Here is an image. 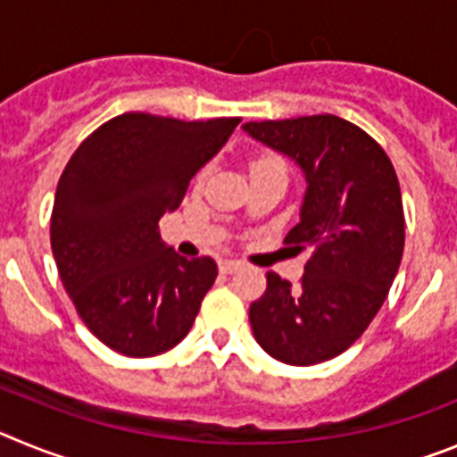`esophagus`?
Masks as SVG:
<instances>
[{
  "label": "esophagus",
  "mask_w": 457,
  "mask_h": 457,
  "mask_svg": "<svg viewBox=\"0 0 457 457\" xmlns=\"http://www.w3.org/2000/svg\"><path fill=\"white\" fill-rule=\"evenodd\" d=\"M240 268H242L240 261H221L220 263V270L224 274H233V272H237Z\"/></svg>",
  "instance_id": "esophagus-1"
}]
</instances>
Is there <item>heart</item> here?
I'll list each match as a JSON object with an SVG mask.
<instances>
[{"instance_id": "heart-1", "label": "heart", "mask_w": 457, "mask_h": 457, "mask_svg": "<svg viewBox=\"0 0 457 457\" xmlns=\"http://www.w3.org/2000/svg\"><path fill=\"white\" fill-rule=\"evenodd\" d=\"M256 167H278V169H284L278 162H274V160H261V162L253 164V169H256ZM199 180H204V176H201Z\"/></svg>"}]
</instances>
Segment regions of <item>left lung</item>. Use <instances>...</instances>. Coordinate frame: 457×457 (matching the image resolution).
Returning a JSON list of instances; mask_svg holds the SVG:
<instances>
[{
	"label": "left lung",
	"mask_w": 457,
	"mask_h": 457,
	"mask_svg": "<svg viewBox=\"0 0 457 457\" xmlns=\"http://www.w3.org/2000/svg\"><path fill=\"white\" fill-rule=\"evenodd\" d=\"M242 130L300 167L304 199L286 245L313 249L297 288L268 274V290L249 306L253 337L284 364H320L364 334L401 268L398 179L386 153L338 116L261 120Z\"/></svg>",
	"instance_id": "8db88e82"
}]
</instances>
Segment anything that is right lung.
<instances>
[{"label": "right lung", "instance_id": "1", "mask_svg": "<svg viewBox=\"0 0 457 457\" xmlns=\"http://www.w3.org/2000/svg\"><path fill=\"white\" fill-rule=\"evenodd\" d=\"M240 119L185 123L123 114L82 141L56 185L50 240L84 325L125 357H155L192 329L217 278L210 256L160 240L157 221L221 151Z\"/></svg>", "mask_w": 457, "mask_h": 457}]
</instances>
